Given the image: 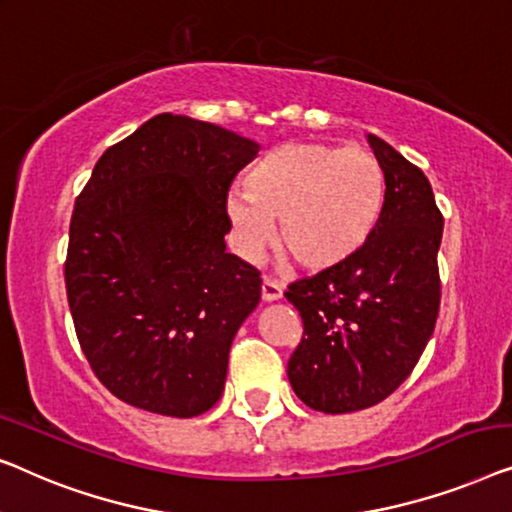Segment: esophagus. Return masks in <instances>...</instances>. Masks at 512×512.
Here are the masks:
<instances>
[{
  "mask_svg": "<svg viewBox=\"0 0 512 512\" xmlns=\"http://www.w3.org/2000/svg\"><path fill=\"white\" fill-rule=\"evenodd\" d=\"M283 299V285H278L276 280L264 278L262 280V301H278Z\"/></svg>",
  "mask_w": 512,
  "mask_h": 512,
  "instance_id": "34e87169",
  "label": "esophagus"
}]
</instances>
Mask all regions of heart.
<instances>
[{
    "label": "heart",
    "instance_id": "b5f03b06",
    "mask_svg": "<svg viewBox=\"0 0 512 512\" xmlns=\"http://www.w3.org/2000/svg\"><path fill=\"white\" fill-rule=\"evenodd\" d=\"M246 194L232 192L227 215L241 257L257 259L273 241L299 269L322 273L348 264L371 241L385 211L387 183L366 148L329 143H283L243 178Z\"/></svg>",
    "mask_w": 512,
    "mask_h": 512
}]
</instances>
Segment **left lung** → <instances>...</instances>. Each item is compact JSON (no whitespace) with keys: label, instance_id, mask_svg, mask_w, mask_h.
I'll use <instances>...</instances> for the list:
<instances>
[{"label":"left lung","instance_id":"1","mask_svg":"<svg viewBox=\"0 0 512 512\" xmlns=\"http://www.w3.org/2000/svg\"><path fill=\"white\" fill-rule=\"evenodd\" d=\"M385 171V211L348 264L287 287L304 336L287 362L297 397L320 413L376 406L415 369L441 306L443 215L427 176L369 134Z\"/></svg>","mask_w":512,"mask_h":512}]
</instances>
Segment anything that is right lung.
Listing matches in <instances>:
<instances>
[{
  "label": "right lung",
  "instance_id": "1",
  "mask_svg": "<svg viewBox=\"0 0 512 512\" xmlns=\"http://www.w3.org/2000/svg\"><path fill=\"white\" fill-rule=\"evenodd\" d=\"M255 141L160 113L99 157L69 225L64 283L78 343L102 385L169 417L222 397L229 348L262 294L227 253V192Z\"/></svg>",
  "mask_w": 512,
  "mask_h": 512
}]
</instances>
